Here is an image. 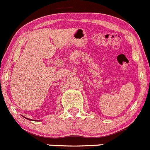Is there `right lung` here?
Wrapping results in <instances>:
<instances>
[{
  "label": "right lung",
  "instance_id": "add662e5",
  "mask_svg": "<svg viewBox=\"0 0 150 150\" xmlns=\"http://www.w3.org/2000/svg\"><path fill=\"white\" fill-rule=\"evenodd\" d=\"M24 117V118H26V119H27V120H32V119H30V118H26V117H25V116H23Z\"/></svg>",
  "mask_w": 150,
  "mask_h": 150
}]
</instances>
